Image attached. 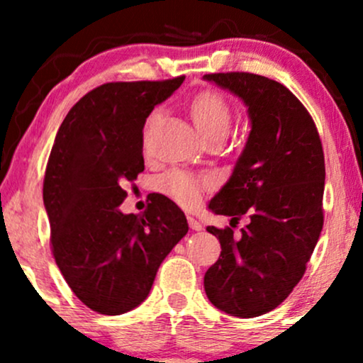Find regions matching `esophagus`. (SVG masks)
<instances>
[{"label":"esophagus","mask_w":363,"mask_h":363,"mask_svg":"<svg viewBox=\"0 0 363 363\" xmlns=\"http://www.w3.org/2000/svg\"><path fill=\"white\" fill-rule=\"evenodd\" d=\"M187 222H189V227L193 228V230H201L203 228V223L199 222V220H196L194 216H187Z\"/></svg>","instance_id":"34e87169"}]
</instances>
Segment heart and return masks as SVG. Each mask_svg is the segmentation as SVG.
<instances>
[{
	"instance_id": "heart-1",
	"label": "heart",
	"mask_w": 363,
	"mask_h": 363,
	"mask_svg": "<svg viewBox=\"0 0 363 363\" xmlns=\"http://www.w3.org/2000/svg\"><path fill=\"white\" fill-rule=\"evenodd\" d=\"M158 109L150 112L147 126L158 116ZM191 114L196 126L206 136L225 133L230 128L232 111L230 104L222 94L215 90H203L191 102ZM211 186V179L208 176H196L184 170H170L158 182L160 193L169 196L182 206H193L199 201V196Z\"/></svg>"
}]
</instances>
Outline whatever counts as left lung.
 <instances>
[{
  "label": "left lung",
  "instance_id": "1",
  "mask_svg": "<svg viewBox=\"0 0 363 363\" xmlns=\"http://www.w3.org/2000/svg\"><path fill=\"white\" fill-rule=\"evenodd\" d=\"M205 80L242 99L251 119L232 177L208 206L232 223L247 215L249 223L239 237L230 227L206 228L222 252L205 273V291L216 309L256 318L289 297L318 244L323 143L309 111L281 83L245 72L210 73Z\"/></svg>",
  "mask_w": 363,
  "mask_h": 363
}]
</instances>
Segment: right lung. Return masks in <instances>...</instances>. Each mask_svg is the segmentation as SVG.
I'll return each instance as SVG.
<instances>
[{
	"mask_svg": "<svg viewBox=\"0 0 363 363\" xmlns=\"http://www.w3.org/2000/svg\"><path fill=\"white\" fill-rule=\"evenodd\" d=\"M182 82L104 83L74 104L54 140L43 187L52 256L73 294L99 314L140 306L189 230L164 194H153L143 215L119 210L123 184L145 170V121Z\"/></svg>",
	"mask_w": 363,
	"mask_h": 363,
	"instance_id": "obj_1",
	"label": "right lung"
}]
</instances>
